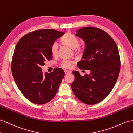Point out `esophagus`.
<instances>
[{
  "instance_id": "34e87169",
  "label": "esophagus",
  "mask_w": 133,
  "mask_h": 133,
  "mask_svg": "<svg viewBox=\"0 0 133 133\" xmlns=\"http://www.w3.org/2000/svg\"><path fill=\"white\" fill-rule=\"evenodd\" d=\"M64 73L65 74H69L71 73V71L69 70H64Z\"/></svg>"
}]
</instances>
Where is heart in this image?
<instances>
[{
	"label": "heart",
	"instance_id": "b5f03b06",
	"mask_svg": "<svg viewBox=\"0 0 133 133\" xmlns=\"http://www.w3.org/2000/svg\"><path fill=\"white\" fill-rule=\"evenodd\" d=\"M61 43L64 45H67L69 46L72 49H74L77 52H79L81 50L79 45V40L78 37L74 35L70 32H67L64 35L61 40ZM50 52L53 56H56L58 53V45L56 43H54L50 48ZM73 62L72 61L70 60H63L61 65L62 67L66 68V69H70L72 66Z\"/></svg>",
	"mask_w": 133,
	"mask_h": 133
}]
</instances>
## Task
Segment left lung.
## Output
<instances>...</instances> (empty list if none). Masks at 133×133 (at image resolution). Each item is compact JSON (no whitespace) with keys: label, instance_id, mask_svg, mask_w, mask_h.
Masks as SVG:
<instances>
[{"label":"left lung","instance_id":"8db88e82","mask_svg":"<svg viewBox=\"0 0 133 133\" xmlns=\"http://www.w3.org/2000/svg\"><path fill=\"white\" fill-rule=\"evenodd\" d=\"M75 35L85 43L83 59L77 66L80 70H90L91 73L83 76L74 71L71 88L75 96L84 103L97 104L110 94L118 79L120 70L118 48L110 35L99 28L85 27Z\"/></svg>","mask_w":133,"mask_h":133}]
</instances>
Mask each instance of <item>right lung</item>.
Listing matches in <instances>:
<instances>
[{
  "mask_svg": "<svg viewBox=\"0 0 133 133\" xmlns=\"http://www.w3.org/2000/svg\"><path fill=\"white\" fill-rule=\"evenodd\" d=\"M64 34L54 29H40L22 37L16 46L12 60V72L18 89L32 103L43 104L56 96L64 75L56 68L43 74L42 66L52 59L50 48Z\"/></svg>",
  "mask_w": 133,
  "mask_h": 133,
  "instance_id": "add662e5",
  "label": "right lung"
}]
</instances>
